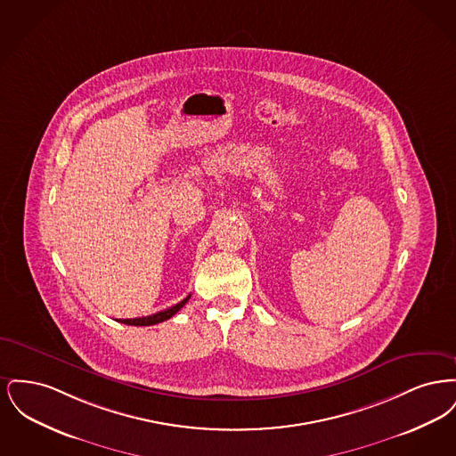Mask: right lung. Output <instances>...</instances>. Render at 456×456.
<instances>
[{"label": "right lung", "mask_w": 456, "mask_h": 456, "mask_svg": "<svg viewBox=\"0 0 456 456\" xmlns=\"http://www.w3.org/2000/svg\"><path fill=\"white\" fill-rule=\"evenodd\" d=\"M191 297V294L188 296V297H184L181 303L174 304L173 307H169V309H164V311H160V313H155L152 316H143V318H133V320H119L121 323H125V325H134V326H151L157 325V323H162V322H166V320H169V318H173L174 314L184 305V304L188 303V299Z\"/></svg>", "instance_id": "obj_1"}]
</instances>
